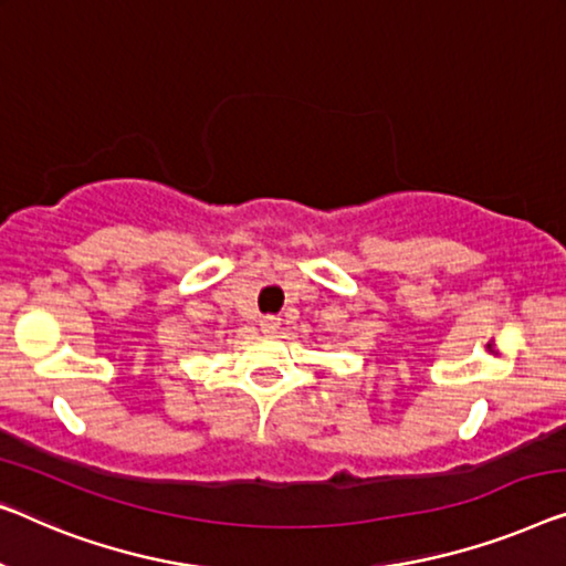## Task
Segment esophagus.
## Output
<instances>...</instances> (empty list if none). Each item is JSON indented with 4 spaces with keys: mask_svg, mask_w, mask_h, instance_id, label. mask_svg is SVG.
I'll return each mask as SVG.
<instances>
[{
    "mask_svg": "<svg viewBox=\"0 0 566 566\" xmlns=\"http://www.w3.org/2000/svg\"><path fill=\"white\" fill-rule=\"evenodd\" d=\"M259 325H261V331L264 333H269V335H274L276 331H280V317H274V315H266V317H261L259 319Z\"/></svg>",
    "mask_w": 566,
    "mask_h": 566,
    "instance_id": "34e87169",
    "label": "esophagus"
}]
</instances>
